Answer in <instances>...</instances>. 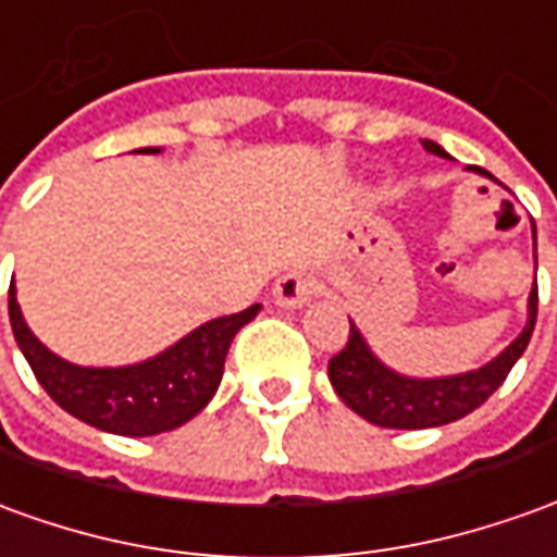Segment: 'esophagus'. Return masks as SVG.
I'll list each match as a JSON object with an SVG mask.
<instances>
[{"instance_id":"34e87169","label":"esophagus","mask_w":557,"mask_h":557,"mask_svg":"<svg viewBox=\"0 0 557 557\" xmlns=\"http://www.w3.org/2000/svg\"><path fill=\"white\" fill-rule=\"evenodd\" d=\"M313 298V280L305 277L301 271H289L274 283V305L283 310H298Z\"/></svg>"}]
</instances>
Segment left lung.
Segmentation results:
<instances>
[{
    "label": "left lung",
    "instance_id": "obj_1",
    "mask_svg": "<svg viewBox=\"0 0 557 557\" xmlns=\"http://www.w3.org/2000/svg\"><path fill=\"white\" fill-rule=\"evenodd\" d=\"M428 153L443 159H453L441 144L422 141ZM468 171L482 174L488 181L500 184L488 171L468 165ZM534 228V220H531ZM534 262H536V228H534ZM536 322V280L534 289L528 295V319L524 329L516 334V341L504 346L495 359L485 361L476 371L449 373V376H410L388 368L386 361L373 352L359 325L349 319V341L346 346L329 361V380L334 392L341 395L346 407L361 419H368L371 425L380 428H400V431H419V428L449 425L461 416L473 413L480 404L495 395L497 386L507 380L512 364L522 359L528 349V341L534 334Z\"/></svg>",
    "mask_w": 557,
    "mask_h": 557
}]
</instances>
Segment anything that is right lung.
Masks as SVG:
<instances>
[{
    "label": "right lung",
    "instance_id": "add662e5",
    "mask_svg": "<svg viewBox=\"0 0 557 557\" xmlns=\"http://www.w3.org/2000/svg\"><path fill=\"white\" fill-rule=\"evenodd\" d=\"M135 153H159V147H141ZM262 307L252 305L232 317L211 319L184 334L169 349L135 364L87 368L50 352L26 325L14 283L8 292L11 332L41 388L65 413L123 437H153L162 431H174L201 413L223 380L232 337Z\"/></svg>",
    "mask_w": 557,
    "mask_h": 557
}]
</instances>
